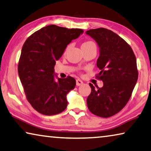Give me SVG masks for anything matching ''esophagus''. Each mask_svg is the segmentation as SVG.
<instances>
[{
    "instance_id": "1",
    "label": "esophagus",
    "mask_w": 151,
    "mask_h": 151,
    "mask_svg": "<svg viewBox=\"0 0 151 151\" xmlns=\"http://www.w3.org/2000/svg\"><path fill=\"white\" fill-rule=\"evenodd\" d=\"M83 83L81 80H80V79H76V85H77V86H80V85H81Z\"/></svg>"
}]
</instances>
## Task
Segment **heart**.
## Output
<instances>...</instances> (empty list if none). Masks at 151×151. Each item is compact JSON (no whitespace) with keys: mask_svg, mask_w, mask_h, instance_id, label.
I'll return each instance as SVG.
<instances>
[{"mask_svg":"<svg viewBox=\"0 0 151 151\" xmlns=\"http://www.w3.org/2000/svg\"><path fill=\"white\" fill-rule=\"evenodd\" d=\"M96 45V44L94 43L93 41H91V40H87V41H85L84 42H83L82 45H81V47H89L91 45ZM69 47H70V45H69L67 46L66 47V49H65V50L64 51V54H66L67 53V51H68Z\"/></svg>","mask_w":151,"mask_h":151,"instance_id":"b5f03b06","label":"heart"}]
</instances>
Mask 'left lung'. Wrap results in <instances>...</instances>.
<instances>
[{"label": "left lung", "mask_w": 151, "mask_h": 151, "mask_svg": "<svg viewBox=\"0 0 151 151\" xmlns=\"http://www.w3.org/2000/svg\"><path fill=\"white\" fill-rule=\"evenodd\" d=\"M100 47L97 75L103 87L91 83V92L87 99L89 111L103 118L118 113L127 104L138 77L136 58L132 47L124 39L106 28L86 31Z\"/></svg>", "instance_id": "obj_1"}]
</instances>
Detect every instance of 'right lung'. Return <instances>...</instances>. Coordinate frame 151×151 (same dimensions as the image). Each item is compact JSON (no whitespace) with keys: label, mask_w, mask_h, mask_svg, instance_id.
Instances as JSON below:
<instances>
[{"label":"right lung","mask_w":151,"mask_h":151,"mask_svg":"<svg viewBox=\"0 0 151 151\" xmlns=\"http://www.w3.org/2000/svg\"><path fill=\"white\" fill-rule=\"evenodd\" d=\"M83 33L82 29L49 25L36 31L24 42L18 74L29 103L39 113L55 115L66 109V95L75 87L72 76L54 79L55 61L67 45Z\"/></svg>","instance_id":"1"}]
</instances>
